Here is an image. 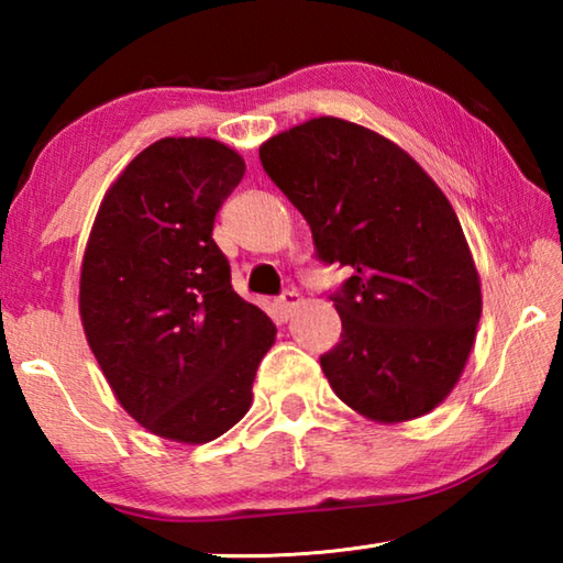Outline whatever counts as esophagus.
<instances>
[{
  "label": "esophagus",
  "instance_id": "34e87169",
  "mask_svg": "<svg viewBox=\"0 0 563 563\" xmlns=\"http://www.w3.org/2000/svg\"><path fill=\"white\" fill-rule=\"evenodd\" d=\"M300 305H302V298H300V295L290 290V292H283L280 298L275 300V310L280 312V318H283V320H290V318L295 316V310L300 308Z\"/></svg>",
  "mask_w": 563,
  "mask_h": 563
}]
</instances>
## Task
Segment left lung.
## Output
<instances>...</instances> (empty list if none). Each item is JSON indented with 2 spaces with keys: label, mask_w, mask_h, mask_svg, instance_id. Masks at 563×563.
<instances>
[{
  "label": "left lung",
  "mask_w": 563,
  "mask_h": 563,
  "mask_svg": "<svg viewBox=\"0 0 563 563\" xmlns=\"http://www.w3.org/2000/svg\"><path fill=\"white\" fill-rule=\"evenodd\" d=\"M261 164L312 231L318 258L352 271L330 295L340 342L320 357L347 407L383 424L440 407L460 383L482 283L452 203L395 141L320 117L261 146Z\"/></svg>",
  "instance_id": "left-lung-1"
}]
</instances>
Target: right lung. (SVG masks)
Here are the masks:
<instances>
[{
  "mask_svg": "<svg viewBox=\"0 0 563 563\" xmlns=\"http://www.w3.org/2000/svg\"><path fill=\"white\" fill-rule=\"evenodd\" d=\"M245 174L216 139H161L109 186L79 278L89 347L156 437L206 444L241 422L275 325L231 285L213 223Z\"/></svg>",
  "mask_w": 563,
  "mask_h": 563,
  "instance_id": "right-lung-1",
  "label": "right lung"
}]
</instances>
